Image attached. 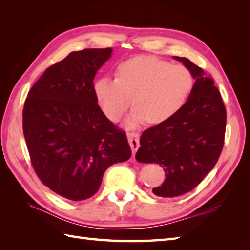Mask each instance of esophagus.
<instances>
[{"mask_svg": "<svg viewBox=\"0 0 250 250\" xmlns=\"http://www.w3.org/2000/svg\"><path fill=\"white\" fill-rule=\"evenodd\" d=\"M126 136H128V141L129 144L131 146V149L133 151V155H135V152L137 151L140 147V139H139V134L136 132H128L126 133Z\"/></svg>", "mask_w": 250, "mask_h": 250, "instance_id": "obj_1", "label": "esophagus"}]
</instances>
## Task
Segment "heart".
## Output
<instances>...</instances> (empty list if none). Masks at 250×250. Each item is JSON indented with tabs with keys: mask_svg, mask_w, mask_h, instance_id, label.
Instances as JSON below:
<instances>
[{
	"mask_svg": "<svg viewBox=\"0 0 250 250\" xmlns=\"http://www.w3.org/2000/svg\"><path fill=\"white\" fill-rule=\"evenodd\" d=\"M117 78L101 77L94 93L101 109L111 121L119 120L132 103L136 106L128 119L130 126L141 122L161 124L174 116L187 102L194 87L189 68L140 56L120 63Z\"/></svg>",
	"mask_w": 250,
	"mask_h": 250,
	"instance_id": "obj_1",
	"label": "heart"
}]
</instances>
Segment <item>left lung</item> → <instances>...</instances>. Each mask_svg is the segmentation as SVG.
Returning <instances> with one entry per match:
<instances>
[{
    "instance_id": "left-lung-1",
    "label": "left lung",
    "mask_w": 250,
    "mask_h": 250,
    "mask_svg": "<svg viewBox=\"0 0 250 250\" xmlns=\"http://www.w3.org/2000/svg\"><path fill=\"white\" fill-rule=\"evenodd\" d=\"M174 58L193 74V90L176 114L143 132L135 155L163 168L166 179L152 189L162 198L194 189L218 161L226 134L227 110L214 79L187 58Z\"/></svg>"
}]
</instances>
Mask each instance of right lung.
<instances>
[{
  "instance_id": "obj_1",
  "label": "right lung",
  "mask_w": 250,
  "mask_h": 250,
  "mask_svg": "<svg viewBox=\"0 0 250 250\" xmlns=\"http://www.w3.org/2000/svg\"><path fill=\"white\" fill-rule=\"evenodd\" d=\"M111 48L73 51L49 66L28 93L22 126L37 177L63 198L98 192L104 172L130 159L125 131L98 105L93 79Z\"/></svg>"
}]
</instances>
